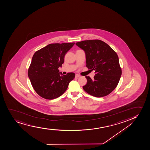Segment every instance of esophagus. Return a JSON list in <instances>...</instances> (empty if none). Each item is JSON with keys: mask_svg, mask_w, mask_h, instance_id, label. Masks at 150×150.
<instances>
[{"mask_svg": "<svg viewBox=\"0 0 150 150\" xmlns=\"http://www.w3.org/2000/svg\"><path fill=\"white\" fill-rule=\"evenodd\" d=\"M79 77H80V76L79 75V74H76V75H75V77L76 78H78Z\"/></svg>", "mask_w": 150, "mask_h": 150, "instance_id": "obj_1", "label": "esophagus"}]
</instances>
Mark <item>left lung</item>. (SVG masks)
I'll return each instance as SVG.
<instances>
[{
    "mask_svg": "<svg viewBox=\"0 0 150 150\" xmlns=\"http://www.w3.org/2000/svg\"><path fill=\"white\" fill-rule=\"evenodd\" d=\"M84 51L86 67L94 70L95 76L87 80L83 89L89 94L102 97L110 94L118 85L122 75L118 56L109 45L103 41L88 40L76 43Z\"/></svg>",
    "mask_w": 150,
    "mask_h": 150,
    "instance_id": "8db88e82",
    "label": "left lung"
}]
</instances>
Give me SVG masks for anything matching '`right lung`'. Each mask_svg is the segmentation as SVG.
<instances>
[{"label": "right lung", "mask_w": 150, "mask_h": 150, "mask_svg": "<svg viewBox=\"0 0 150 150\" xmlns=\"http://www.w3.org/2000/svg\"><path fill=\"white\" fill-rule=\"evenodd\" d=\"M74 44L52 43L34 54L28 75L34 89L42 98L52 100L59 97L75 78L74 73L64 75L58 70L64 63L66 53Z\"/></svg>", "instance_id": "1"}]
</instances>
